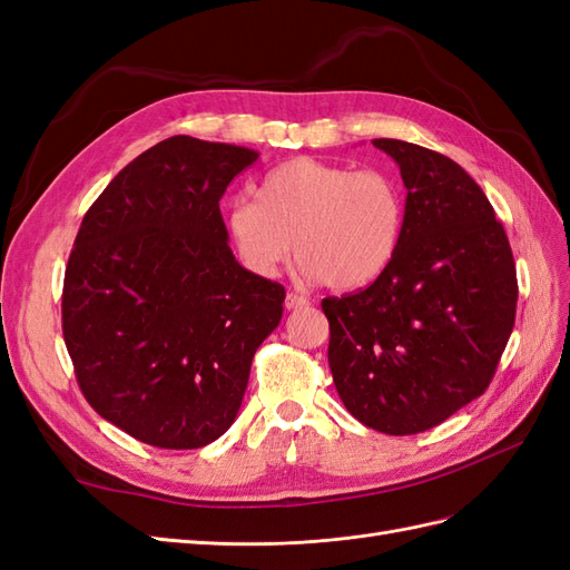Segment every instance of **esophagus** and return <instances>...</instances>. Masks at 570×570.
Listing matches in <instances>:
<instances>
[{
  "label": "esophagus",
  "instance_id": "obj_1",
  "mask_svg": "<svg viewBox=\"0 0 570 570\" xmlns=\"http://www.w3.org/2000/svg\"><path fill=\"white\" fill-rule=\"evenodd\" d=\"M284 305H286V311H301V307H307V305H311V301H307L305 296H298V294H294V291H291V294H286Z\"/></svg>",
  "mask_w": 570,
  "mask_h": 570
}]
</instances>
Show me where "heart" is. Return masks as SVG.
Instances as JSON below:
<instances>
[{"instance_id": "obj_1", "label": "heart", "mask_w": 570, "mask_h": 570, "mask_svg": "<svg viewBox=\"0 0 570 570\" xmlns=\"http://www.w3.org/2000/svg\"><path fill=\"white\" fill-rule=\"evenodd\" d=\"M226 226L240 259L257 274L274 276L296 248L307 279L357 291L394 265L405 198L386 171L294 157L265 174L259 198L236 195Z\"/></svg>"}]
</instances>
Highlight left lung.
Instances as JSON below:
<instances>
[{"label": "left lung", "instance_id": "left-lung-1", "mask_svg": "<svg viewBox=\"0 0 570 570\" xmlns=\"http://www.w3.org/2000/svg\"><path fill=\"white\" fill-rule=\"evenodd\" d=\"M405 186L401 248L375 284L324 298L330 367L348 413L384 434L436 428L490 386L515 322L507 232L456 161L377 138Z\"/></svg>", "mask_w": 570, "mask_h": 570}]
</instances>
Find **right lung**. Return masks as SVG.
Returning <instances> with one entry per match:
<instances>
[{
	"label": "right lung",
	"mask_w": 570,
	"mask_h": 570,
	"mask_svg": "<svg viewBox=\"0 0 570 570\" xmlns=\"http://www.w3.org/2000/svg\"><path fill=\"white\" fill-rule=\"evenodd\" d=\"M255 150L171 136L138 155L80 222L61 330L80 392L157 449L232 428L250 363L284 313L282 284L243 269L219 200Z\"/></svg>",
	"instance_id": "right-lung-1"
}]
</instances>
